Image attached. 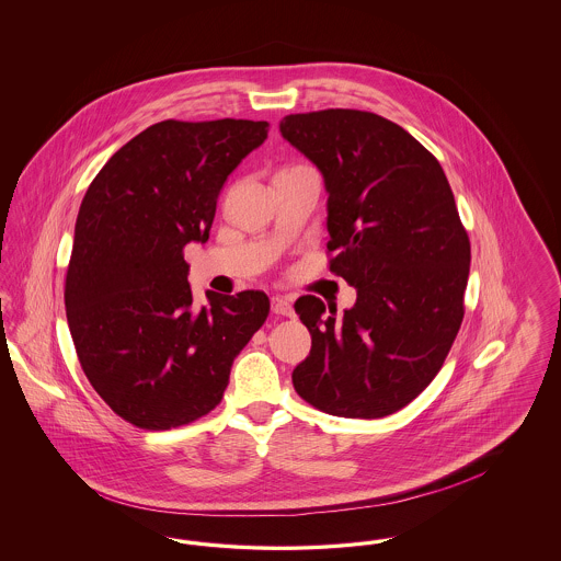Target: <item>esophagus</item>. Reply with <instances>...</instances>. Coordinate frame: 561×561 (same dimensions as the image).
Listing matches in <instances>:
<instances>
[{
    "instance_id": "obj_1",
    "label": "esophagus",
    "mask_w": 561,
    "mask_h": 561,
    "mask_svg": "<svg viewBox=\"0 0 561 561\" xmlns=\"http://www.w3.org/2000/svg\"><path fill=\"white\" fill-rule=\"evenodd\" d=\"M271 311H273V313H277V316L293 318V302H290L286 296H273V298H271Z\"/></svg>"
}]
</instances>
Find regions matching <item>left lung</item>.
<instances>
[{
  "instance_id": "left-lung-1",
  "label": "left lung",
  "mask_w": 561,
  "mask_h": 561,
  "mask_svg": "<svg viewBox=\"0 0 561 561\" xmlns=\"http://www.w3.org/2000/svg\"><path fill=\"white\" fill-rule=\"evenodd\" d=\"M279 133L323 176L330 271L357 293L343 316L296 300L311 351L294 389L328 414L382 419L425 391L462 321L471 243L453 188L412 134L376 113H296Z\"/></svg>"
}]
</instances>
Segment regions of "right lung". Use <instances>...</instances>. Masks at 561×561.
I'll use <instances>...</instances> for the list:
<instances>
[{"label": "right lung", "instance_id": "add662e5", "mask_svg": "<svg viewBox=\"0 0 561 561\" xmlns=\"http://www.w3.org/2000/svg\"><path fill=\"white\" fill-rule=\"evenodd\" d=\"M267 133V122L165 119L126 142L83 195L67 321L90 385L136 427H181L214 410L267 320L261 290H208L195 307L185 263V245L210 238L227 176Z\"/></svg>", "mask_w": 561, "mask_h": 561}]
</instances>
